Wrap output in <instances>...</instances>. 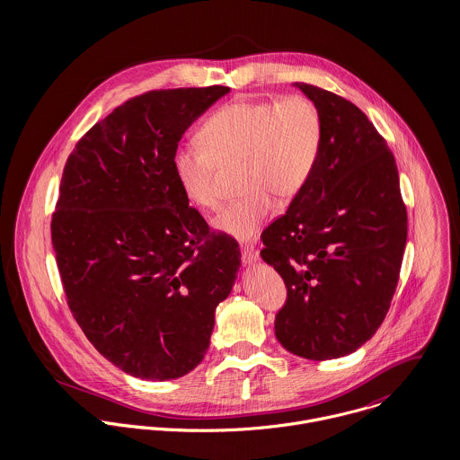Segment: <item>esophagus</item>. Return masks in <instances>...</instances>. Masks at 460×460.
Wrapping results in <instances>:
<instances>
[{
  "label": "esophagus",
  "instance_id": "1",
  "mask_svg": "<svg viewBox=\"0 0 460 460\" xmlns=\"http://www.w3.org/2000/svg\"><path fill=\"white\" fill-rule=\"evenodd\" d=\"M241 259H243L244 265H253L259 261V252L255 250V246H244L241 250Z\"/></svg>",
  "mask_w": 460,
  "mask_h": 460
}]
</instances>
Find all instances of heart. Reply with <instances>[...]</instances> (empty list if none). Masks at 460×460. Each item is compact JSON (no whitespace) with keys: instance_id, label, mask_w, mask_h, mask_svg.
<instances>
[{"instance_id":"b5f03b06","label":"heart","mask_w":460,"mask_h":460,"mask_svg":"<svg viewBox=\"0 0 460 460\" xmlns=\"http://www.w3.org/2000/svg\"><path fill=\"white\" fill-rule=\"evenodd\" d=\"M199 145L173 150L172 170L184 198L201 208L216 205V166L241 161L244 197L225 205L214 226L241 243L253 241L274 212L276 199L297 197L315 173L324 124L306 97L234 101L198 129Z\"/></svg>"}]
</instances>
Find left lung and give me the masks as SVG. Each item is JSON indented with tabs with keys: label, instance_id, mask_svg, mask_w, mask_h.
Listing matches in <instances>:
<instances>
[{
	"label": "left lung",
	"instance_id": "obj_1",
	"mask_svg": "<svg viewBox=\"0 0 460 460\" xmlns=\"http://www.w3.org/2000/svg\"><path fill=\"white\" fill-rule=\"evenodd\" d=\"M296 86L319 108V164L288 210L262 232L263 262L287 287L274 332L292 354L347 356L383 324L407 241V210L386 139L347 99Z\"/></svg>",
	"mask_w": 460,
	"mask_h": 460
}]
</instances>
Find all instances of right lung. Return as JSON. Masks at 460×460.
<instances>
[{"instance_id": "obj_1", "label": "right lung", "mask_w": 460, "mask_h": 460, "mask_svg": "<svg viewBox=\"0 0 460 460\" xmlns=\"http://www.w3.org/2000/svg\"><path fill=\"white\" fill-rule=\"evenodd\" d=\"M228 86L152 90L97 122L66 159L51 241L66 305L132 377L168 381L203 359L241 253L184 198L172 155Z\"/></svg>"}]
</instances>
